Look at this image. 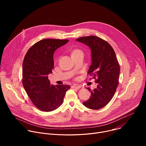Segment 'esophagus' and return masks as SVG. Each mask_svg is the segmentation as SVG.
I'll use <instances>...</instances> for the list:
<instances>
[{"mask_svg": "<svg viewBox=\"0 0 146 146\" xmlns=\"http://www.w3.org/2000/svg\"><path fill=\"white\" fill-rule=\"evenodd\" d=\"M72 88H75V89H80L81 88V86L77 84H74L72 86Z\"/></svg>", "mask_w": 146, "mask_h": 146, "instance_id": "esophagus-1", "label": "esophagus"}]
</instances>
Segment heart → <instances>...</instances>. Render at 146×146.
I'll use <instances>...</instances> for the list:
<instances>
[{
    "instance_id": "heart-1",
    "label": "heart",
    "mask_w": 146,
    "mask_h": 146,
    "mask_svg": "<svg viewBox=\"0 0 146 146\" xmlns=\"http://www.w3.org/2000/svg\"><path fill=\"white\" fill-rule=\"evenodd\" d=\"M79 52H82V51L78 48H75L74 49L72 52V55L73 54H77V53H79Z\"/></svg>"
}]
</instances>
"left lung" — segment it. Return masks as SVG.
<instances>
[{
  "label": "left lung",
  "instance_id": "left-lung-1",
  "mask_svg": "<svg viewBox=\"0 0 146 146\" xmlns=\"http://www.w3.org/2000/svg\"><path fill=\"white\" fill-rule=\"evenodd\" d=\"M76 40L91 50L92 64L87 74L92 76L98 84L93 90L87 88L91 96L83 105L99 110L108 105L115 92L119 84V65L113 48L106 40L95 36L81 37Z\"/></svg>",
  "mask_w": 146,
  "mask_h": 146
}]
</instances>
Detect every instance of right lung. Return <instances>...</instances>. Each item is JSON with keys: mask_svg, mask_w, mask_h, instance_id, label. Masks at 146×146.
<instances>
[{"mask_svg": "<svg viewBox=\"0 0 146 146\" xmlns=\"http://www.w3.org/2000/svg\"><path fill=\"white\" fill-rule=\"evenodd\" d=\"M69 40L46 38L40 40L28 50L23 64V85L33 105L40 110L51 111L64 102L68 85L50 84L55 51Z\"/></svg>", "mask_w": 146, "mask_h": 146, "instance_id": "obj_1", "label": "right lung"}]
</instances>
